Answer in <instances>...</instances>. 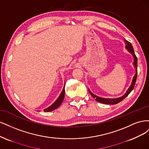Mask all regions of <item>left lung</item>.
I'll list each match as a JSON object with an SVG mask.
<instances>
[{
  "mask_svg": "<svg viewBox=\"0 0 149 149\" xmlns=\"http://www.w3.org/2000/svg\"><path fill=\"white\" fill-rule=\"evenodd\" d=\"M124 40V42H125L126 49L129 52H130L134 57L133 65L134 67V68H135V69H136V73L133 76L131 84L130 86H129V87L127 88L126 93L120 97L116 98H102V97H100L91 92V91L88 89V92L90 93V95H92V97L95 99L96 101H97V102H98L101 103L107 104H116L119 102H121L122 100H123L126 97H127L128 95L131 92V91L133 90V88L134 87V85H135L136 79H137V58L135 54V52H134V48L131 45V43L130 42L127 41L126 40Z\"/></svg>",
  "mask_w": 149,
  "mask_h": 149,
  "instance_id": "obj_1",
  "label": "left lung"
}]
</instances>
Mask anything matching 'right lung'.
<instances>
[{
	"mask_svg": "<svg viewBox=\"0 0 149 149\" xmlns=\"http://www.w3.org/2000/svg\"><path fill=\"white\" fill-rule=\"evenodd\" d=\"M64 95H65V89L64 87L62 89V92L61 93L59 97H58L56 101L55 102H54L52 103L50 107H49L48 108H47L46 109H44V111L45 112H49V111H53L55 109L58 108L60 105L62 104V101L64 100Z\"/></svg>",
	"mask_w": 149,
	"mask_h": 149,
	"instance_id": "1",
	"label": "right lung"
}]
</instances>
